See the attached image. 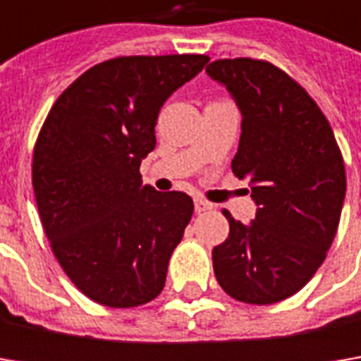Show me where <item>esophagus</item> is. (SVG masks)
Listing matches in <instances>:
<instances>
[{
  "instance_id": "obj_1",
  "label": "esophagus",
  "mask_w": 361,
  "mask_h": 361,
  "mask_svg": "<svg viewBox=\"0 0 361 361\" xmlns=\"http://www.w3.org/2000/svg\"><path fill=\"white\" fill-rule=\"evenodd\" d=\"M211 209H213V204L209 201H204L201 197L195 199V211H197V213H204V211H211Z\"/></svg>"
}]
</instances>
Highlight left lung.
Masks as SVG:
<instances>
[{"instance_id":"obj_1","label":"left lung","mask_w":361,"mask_h":361,"mask_svg":"<svg viewBox=\"0 0 361 361\" xmlns=\"http://www.w3.org/2000/svg\"><path fill=\"white\" fill-rule=\"evenodd\" d=\"M241 110V140L231 162L247 178L257 215L229 211V237L213 249V269L231 298L269 305L298 293L319 269L340 225L343 157L312 96L277 66L235 58L207 66Z\"/></svg>"}]
</instances>
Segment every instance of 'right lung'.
Here are the masks:
<instances>
[{"instance_id":"add662e5","label":"right lung","mask_w":361,"mask_h":361,"mask_svg":"<svg viewBox=\"0 0 361 361\" xmlns=\"http://www.w3.org/2000/svg\"><path fill=\"white\" fill-rule=\"evenodd\" d=\"M207 56H122L86 70L54 102L32 162L35 202L66 275L106 307L159 295L195 204L142 185L162 104Z\"/></svg>"}]
</instances>
